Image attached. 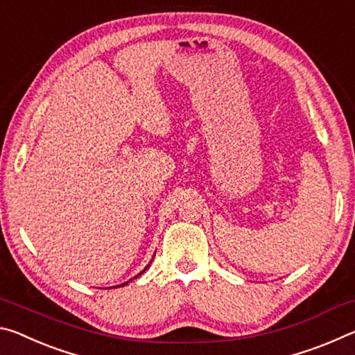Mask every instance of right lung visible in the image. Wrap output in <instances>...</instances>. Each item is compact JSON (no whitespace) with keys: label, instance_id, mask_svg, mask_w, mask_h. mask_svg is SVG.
Instances as JSON below:
<instances>
[{"label":"right lung","instance_id":"right-lung-1","mask_svg":"<svg viewBox=\"0 0 355 355\" xmlns=\"http://www.w3.org/2000/svg\"><path fill=\"white\" fill-rule=\"evenodd\" d=\"M147 268H148V266H147ZM147 268H146V269H147ZM146 269H144L142 272H146ZM142 272H141V274H142ZM141 274H137V275H141ZM137 275H136V277H137ZM125 285H128V282H125V284H122V285H117V286H125ZM117 286H112V288H117Z\"/></svg>","mask_w":355,"mask_h":355}]
</instances>
